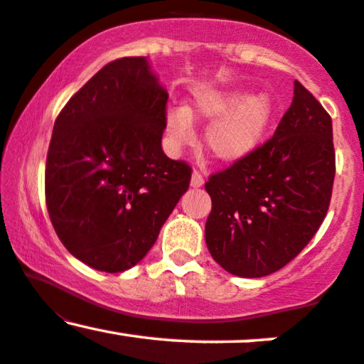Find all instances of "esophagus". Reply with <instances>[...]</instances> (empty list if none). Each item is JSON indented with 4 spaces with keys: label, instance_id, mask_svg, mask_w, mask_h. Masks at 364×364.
Returning <instances> with one entry per match:
<instances>
[{
    "label": "esophagus",
    "instance_id": "34e87169",
    "mask_svg": "<svg viewBox=\"0 0 364 364\" xmlns=\"http://www.w3.org/2000/svg\"><path fill=\"white\" fill-rule=\"evenodd\" d=\"M191 188H200L203 185V178H202V174L200 173H196V171H193V174H191Z\"/></svg>",
    "mask_w": 364,
    "mask_h": 364
}]
</instances>
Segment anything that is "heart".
Wrapping results in <instances>:
<instances>
[{
  "instance_id": "b5f03b06",
  "label": "heart",
  "mask_w": 364,
  "mask_h": 364,
  "mask_svg": "<svg viewBox=\"0 0 364 364\" xmlns=\"http://www.w3.org/2000/svg\"><path fill=\"white\" fill-rule=\"evenodd\" d=\"M272 119L274 102L265 92L202 90L185 109L166 116V135L171 147L179 149L193 139V121L212 123L203 136L207 152L215 161L232 164L260 147Z\"/></svg>"
}]
</instances>
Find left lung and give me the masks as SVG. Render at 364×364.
<instances>
[{"label":"left lung","instance_id":"1","mask_svg":"<svg viewBox=\"0 0 364 364\" xmlns=\"http://www.w3.org/2000/svg\"><path fill=\"white\" fill-rule=\"evenodd\" d=\"M336 176L332 119L298 80L274 136L205 183L212 210L205 243L237 277H265L318 231Z\"/></svg>","mask_w":364,"mask_h":364}]
</instances>
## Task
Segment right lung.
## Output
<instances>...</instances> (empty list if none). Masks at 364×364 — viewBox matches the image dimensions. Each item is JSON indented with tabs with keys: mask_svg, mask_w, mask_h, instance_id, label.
Segmentation results:
<instances>
[{
	"mask_svg": "<svg viewBox=\"0 0 364 364\" xmlns=\"http://www.w3.org/2000/svg\"><path fill=\"white\" fill-rule=\"evenodd\" d=\"M168 90L149 58L104 66L54 121L46 203L58 237L101 272H124L156 243L191 169L162 152Z\"/></svg>",
	"mask_w": 364,
	"mask_h": 364,
	"instance_id": "add662e5",
	"label": "right lung"
}]
</instances>
